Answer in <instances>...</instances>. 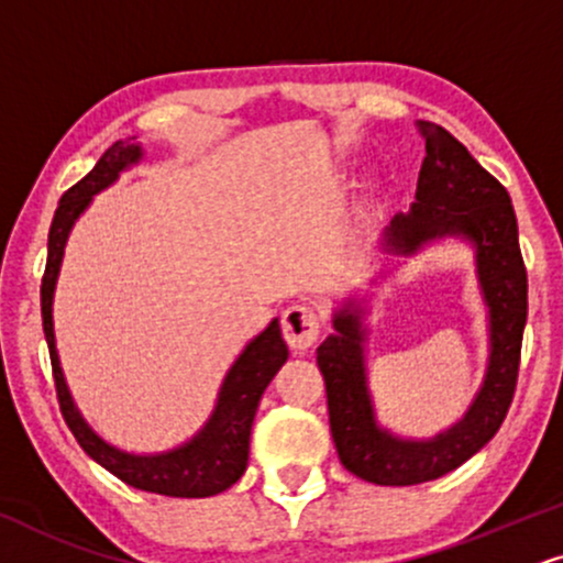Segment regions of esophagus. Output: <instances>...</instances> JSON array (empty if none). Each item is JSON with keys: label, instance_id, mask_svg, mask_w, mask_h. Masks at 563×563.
Returning <instances> with one entry per match:
<instances>
[{"label": "esophagus", "instance_id": "1", "mask_svg": "<svg viewBox=\"0 0 563 563\" xmlns=\"http://www.w3.org/2000/svg\"><path fill=\"white\" fill-rule=\"evenodd\" d=\"M282 331L292 350H310L316 344L318 331H321V318L310 305H292V308L284 310Z\"/></svg>", "mask_w": 563, "mask_h": 563}]
</instances>
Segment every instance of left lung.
<instances>
[{
  "instance_id": "8db88e82",
  "label": "left lung",
  "mask_w": 563,
  "mask_h": 563,
  "mask_svg": "<svg viewBox=\"0 0 563 563\" xmlns=\"http://www.w3.org/2000/svg\"><path fill=\"white\" fill-rule=\"evenodd\" d=\"M418 133L426 141L418 200L391 219L384 250L412 255L441 238L467 240L488 305L490 355L481 391L460 422L426 441L399 439L378 426L367 391L363 316L352 302L336 310L334 334L318 346L331 435L344 467L376 485L435 481L494 439L515 399L527 321V271L509 192L441 124L420 120Z\"/></svg>"
}]
</instances>
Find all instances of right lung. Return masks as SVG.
<instances>
[{
  "label": "right lung",
  "instance_id": "obj_1",
  "mask_svg": "<svg viewBox=\"0 0 563 563\" xmlns=\"http://www.w3.org/2000/svg\"><path fill=\"white\" fill-rule=\"evenodd\" d=\"M141 158L143 148L135 143V137L117 141L96 162L93 169L59 198L57 211H54L52 229H48L46 271L44 279H41V318H44V336L48 344V357H52L54 386H57L62 418H65L67 428L73 430L82 451H86L90 460L99 462L103 470L120 477L122 483L133 485L137 490H148V494L175 498L217 496L221 490H227L229 485L238 483L242 473H245L250 454V428H253L255 409H258V401L271 384V378L279 373V367L289 357L287 344L282 339L279 318H274L242 350L234 365L229 367L224 384L219 388L217 407H213L206 426L183 446L162 451V454H128V451L103 441L82 420L73 397H69V388L59 367L57 344H54V287H57L62 255H65L73 224L86 211L96 192L107 190L124 169H130Z\"/></svg>",
  "mask_w": 563,
  "mask_h": 563
}]
</instances>
